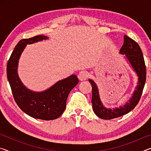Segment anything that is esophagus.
<instances>
[{"label":"esophagus","mask_w":151,"mask_h":151,"mask_svg":"<svg viewBox=\"0 0 151 151\" xmlns=\"http://www.w3.org/2000/svg\"><path fill=\"white\" fill-rule=\"evenodd\" d=\"M88 77V73L85 70H82L78 75V78L80 81H85Z\"/></svg>","instance_id":"esophagus-1"}]
</instances>
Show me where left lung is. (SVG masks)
<instances>
[{"label":"left lung","instance_id":"8db88e82","mask_svg":"<svg viewBox=\"0 0 151 151\" xmlns=\"http://www.w3.org/2000/svg\"><path fill=\"white\" fill-rule=\"evenodd\" d=\"M120 53L124 55L126 58L131 64L133 70L138 76V85L136 90L132 94L128 103L122 106L115 109H109L104 106L99 96V89L94 82L88 79L92 86V104L94 112L99 118L104 120H110L120 117L131 111L137 105L140 101L146 81V66L142 50L137 42L131 38L124 36V44L120 50Z\"/></svg>","mask_w":151,"mask_h":151}]
</instances>
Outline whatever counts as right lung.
I'll list each match as a JSON object with an SVG mask.
<instances>
[{"mask_svg": "<svg viewBox=\"0 0 151 151\" xmlns=\"http://www.w3.org/2000/svg\"><path fill=\"white\" fill-rule=\"evenodd\" d=\"M46 36L38 35L24 39L18 42L7 63V78L17 105L25 113L35 119L45 121L59 117L66 109V99L70 91L78 83L75 75L58 81L47 90L34 92L28 89L20 81L17 73L18 64L27 45L48 39Z\"/></svg>", "mask_w": 151, "mask_h": 151, "instance_id": "1", "label": "right lung"}]
</instances>
